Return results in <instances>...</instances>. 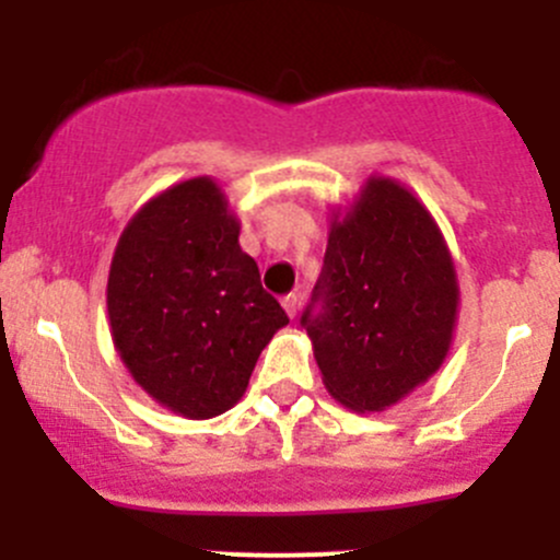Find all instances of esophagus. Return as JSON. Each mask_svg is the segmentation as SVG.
I'll list each match as a JSON object with an SVG mask.
<instances>
[{
  "label": "esophagus",
  "instance_id": "obj_1",
  "mask_svg": "<svg viewBox=\"0 0 560 560\" xmlns=\"http://www.w3.org/2000/svg\"><path fill=\"white\" fill-rule=\"evenodd\" d=\"M281 306H284V312L290 319H295L298 308H301V295H295V292H292V295H287L284 301H281Z\"/></svg>",
  "mask_w": 560,
  "mask_h": 560
}]
</instances>
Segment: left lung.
I'll return each instance as SVG.
<instances>
[{"label":"left lung","instance_id":"1","mask_svg":"<svg viewBox=\"0 0 560 560\" xmlns=\"http://www.w3.org/2000/svg\"><path fill=\"white\" fill-rule=\"evenodd\" d=\"M457 308L453 254L415 191L369 175L352 202L330 208L325 268L301 322L338 404L371 415L425 385L453 347Z\"/></svg>","mask_w":560,"mask_h":560}]
</instances>
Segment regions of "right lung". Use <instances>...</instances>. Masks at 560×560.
<instances>
[{"label":"right lung","mask_w":560,"mask_h":560,"mask_svg":"<svg viewBox=\"0 0 560 560\" xmlns=\"http://www.w3.org/2000/svg\"><path fill=\"white\" fill-rule=\"evenodd\" d=\"M238 235L219 180L195 175L143 202L110 259L113 347L156 404L189 420L233 409L259 352L290 322Z\"/></svg>","instance_id":"1"}]
</instances>
